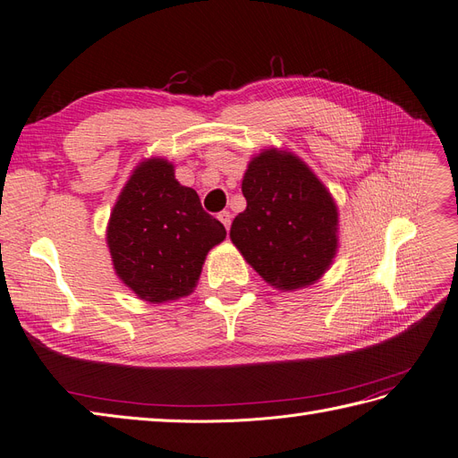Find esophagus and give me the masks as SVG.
<instances>
[{
	"instance_id": "34e87169",
	"label": "esophagus",
	"mask_w": 458,
	"mask_h": 458,
	"mask_svg": "<svg viewBox=\"0 0 458 458\" xmlns=\"http://www.w3.org/2000/svg\"><path fill=\"white\" fill-rule=\"evenodd\" d=\"M217 219L221 221V224H224V227L229 231V227H231V212H219V216H217Z\"/></svg>"
}]
</instances>
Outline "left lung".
<instances>
[{"instance_id": "1", "label": "left lung", "mask_w": 458, "mask_h": 458, "mask_svg": "<svg viewBox=\"0 0 458 458\" xmlns=\"http://www.w3.org/2000/svg\"><path fill=\"white\" fill-rule=\"evenodd\" d=\"M246 210L229 237L267 284L296 290L317 283L338 252V206L294 152L263 148L242 177Z\"/></svg>"}]
</instances>
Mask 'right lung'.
I'll return each mask as SVG.
<instances>
[{
	"label": "right lung",
	"instance_id": "add662e5",
	"mask_svg": "<svg viewBox=\"0 0 458 458\" xmlns=\"http://www.w3.org/2000/svg\"><path fill=\"white\" fill-rule=\"evenodd\" d=\"M225 227L202 210L174 164L152 157L135 165L110 212L106 244L118 279L137 298L164 303L189 296Z\"/></svg>",
	"mask_w": 458,
	"mask_h": 458
}]
</instances>
